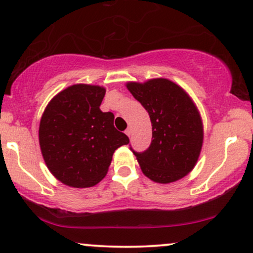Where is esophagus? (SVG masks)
<instances>
[{
	"label": "esophagus",
	"instance_id": "1",
	"mask_svg": "<svg viewBox=\"0 0 253 253\" xmlns=\"http://www.w3.org/2000/svg\"><path fill=\"white\" fill-rule=\"evenodd\" d=\"M125 133H126V134L128 135V136H130V134H132V129H130V128H127L126 130H125Z\"/></svg>",
	"mask_w": 253,
	"mask_h": 253
}]
</instances>
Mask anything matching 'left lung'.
<instances>
[{
    "label": "left lung",
    "mask_w": 253,
    "mask_h": 253,
    "mask_svg": "<svg viewBox=\"0 0 253 253\" xmlns=\"http://www.w3.org/2000/svg\"><path fill=\"white\" fill-rule=\"evenodd\" d=\"M130 94L149 112L152 141L134 153L141 170L152 181L170 183L193 170L202 147L203 128L199 112L181 86L165 78L128 83Z\"/></svg>",
    "instance_id": "obj_1"
}]
</instances>
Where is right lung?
Instances as JSON below:
<instances>
[{
    "label": "right lung",
    "instance_id": "right-lung-1",
    "mask_svg": "<svg viewBox=\"0 0 253 253\" xmlns=\"http://www.w3.org/2000/svg\"><path fill=\"white\" fill-rule=\"evenodd\" d=\"M106 90L76 84L60 91L43 112L39 127L42 153L52 175L74 188L97 184L118 147L129 143L114 127V114L100 109Z\"/></svg>",
    "mask_w": 253,
    "mask_h": 253
}]
</instances>
